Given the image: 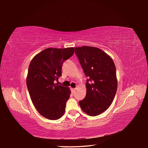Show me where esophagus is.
Listing matches in <instances>:
<instances>
[{
	"label": "esophagus",
	"mask_w": 148,
	"mask_h": 148,
	"mask_svg": "<svg viewBox=\"0 0 148 148\" xmlns=\"http://www.w3.org/2000/svg\"><path fill=\"white\" fill-rule=\"evenodd\" d=\"M71 91H72V92L74 93L75 91V88H71Z\"/></svg>",
	"instance_id": "34e87169"
}]
</instances>
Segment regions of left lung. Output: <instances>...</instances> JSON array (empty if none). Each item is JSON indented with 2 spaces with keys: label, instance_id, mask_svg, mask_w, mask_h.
Returning <instances> with one entry per match:
<instances>
[{
  "label": "left lung",
  "instance_id": "8db88e82",
  "mask_svg": "<svg viewBox=\"0 0 148 148\" xmlns=\"http://www.w3.org/2000/svg\"><path fill=\"white\" fill-rule=\"evenodd\" d=\"M75 53L85 75L86 94L79 105L83 112L97 116L110 107L117 89L116 68L111 59L101 49L85 47L75 48Z\"/></svg>",
  "mask_w": 148,
  "mask_h": 148
}]
</instances>
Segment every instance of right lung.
<instances>
[{
  "label": "right lung",
  "mask_w": 148,
  "mask_h": 148,
  "mask_svg": "<svg viewBox=\"0 0 148 148\" xmlns=\"http://www.w3.org/2000/svg\"><path fill=\"white\" fill-rule=\"evenodd\" d=\"M74 48H47L31 60L27 85L37 111L49 120H57L65 113L70 89L55 83L62 76L63 62L71 57Z\"/></svg>",
  "instance_id": "1"
}]
</instances>
